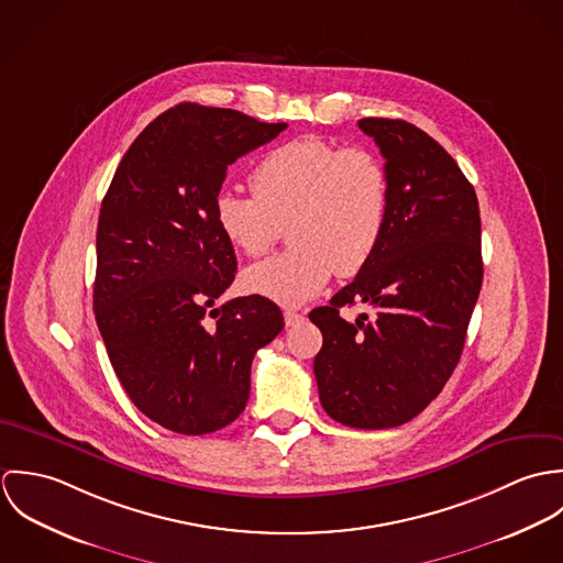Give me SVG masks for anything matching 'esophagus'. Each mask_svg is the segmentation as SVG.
Instances as JSON below:
<instances>
[{
    "instance_id": "obj_1",
    "label": "esophagus",
    "mask_w": 563,
    "mask_h": 563,
    "mask_svg": "<svg viewBox=\"0 0 563 563\" xmlns=\"http://www.w3.org/2000/svg\"><path fill=\"white\" fill-rule=\"evenodd\" d=\"M284 321H286L288 327H295L297 322L303 321V314L297 312V310H292V308H286V310H284Z\"/></svg>"
}]
</instances>
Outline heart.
I'll return each mask as SVG.
<instances>
[{"label": "heart", "mask_w": 563, "mask_h": 563, "mask_svg": "<svg viewBox=\"0 0 563 563\" xmlns=\"http://www.w3.org/2000/svg\"><path fill=\"white\" fill-rule=\"evenodd\" d=\"M253 197L214 199L221 234L246 257L266 255L290 225L292 249L244 271L249 292L282 306L319 297L331 275H357L390 214V177L373 152L306 136L271 150L251 173Z\"/></svg>", "instance_id": "1"}]
</instances>
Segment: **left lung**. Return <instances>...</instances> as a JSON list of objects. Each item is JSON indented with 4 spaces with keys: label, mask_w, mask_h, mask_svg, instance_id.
<instances>
[{
    "label": "left lung",
    "mask_w": 563,
    "mask_h": 563,
    "mask_svg": "<svg viewBox=\"0 0 563 563\" xmlns=\"http://www.w3.org/2000/svg\"><path fill=\"white\" fill-rule=\"evenodd\" d=\"M390 177V214L373 260L310 312L322 333L314 375L324 411L355 429L418 416L453 375L483 279L473 184L429 134L401 119H362ZM362 300L368 320L339 310Z\"/></svg>",
    "instance_id": "obj_1"
}]
</instances>
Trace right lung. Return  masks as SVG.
Listing matches in <instances>:
<instances>
[{"label": "right lung", "mask_w": 563, "mask_h": 563, "mask_svg": "<svg viewBox=\"0 0 563 563\" xmlns=\"http://www.w3.org/2000/svg\"><path fill=\"white\" fill-rule=\"evenodd\" d=\"M286 128L179 103L139 134L101 201L97 327L128 397L175 433L234 422L249 401L255 351L284 329L266 297L219 306L239 262L214 199L228 166Z\"/></svg>", "instance_id": "obj_1"}]
</instances>
